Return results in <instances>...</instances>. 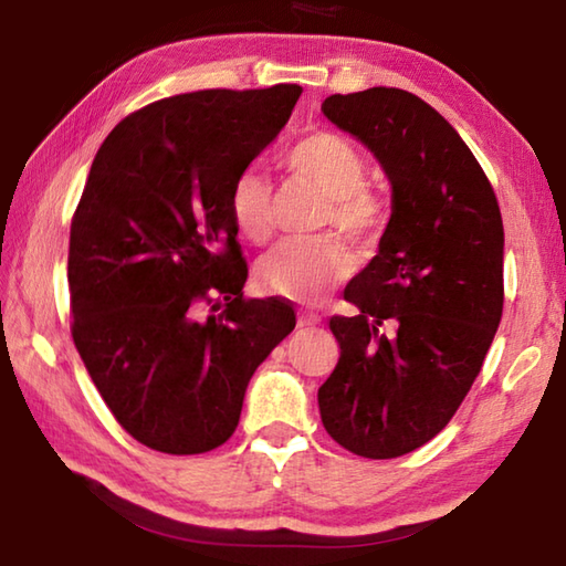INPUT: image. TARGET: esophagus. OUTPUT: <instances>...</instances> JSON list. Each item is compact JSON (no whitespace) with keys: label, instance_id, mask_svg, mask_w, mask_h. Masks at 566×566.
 Returning <instances> with one entry per match:
<instances>
[{"label":"esophagus","instance_id":"34e87169","mask_svg":"<svg viewBox=\"0 0 566 566\" xmlns=\"http://www.w3.org/2000/svg\"><path fill=\"white\" fill-rule=\"evenodd\" d=\"M296 324H300V327H317V324H322V319L312 312H302L300 317H296Z\"/></svg>","mask_w":566,"mask_h":566}]
</instances>
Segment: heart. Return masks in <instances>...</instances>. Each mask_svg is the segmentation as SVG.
Instances as JSON below:
<instances>
[{"label":"heart","instance_id":"obj_1","mask_svg":"<svg viewBox=\"0 0 566 566\" xmlns=\"http://www.w3.org/2000/svg\"><path fill=\"white\" fill-rule=\"evenodd\" d=\"M284 169L324 195L319 229L342 232L354 244L377 242L387 224L385 202L367 187L369 161L352 139L337 132H312L286 149ZM229 217L252 244L270 242L276 227L274 189L262 171L244 169L229 189ZM357 260L337 237L290 239L256 266L262 290L296 302H317L349 280Z\"/></svg>","mask_w":566,"mask_h":566}]
</instances>
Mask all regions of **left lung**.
Instances as JSON below:
<instances>
[{"label":"left lung","mask_w":566,"mask_h":566,"mask_svg":"<svg viewBox=\"0 0 566 566\" xmlns=\"http://www.w3.org/2000/svg\"><path fill=\"white\" fill-rule=\"evenodd\" d=\"M322 112L391 181L379 254L344 290L359 312L329 319L322 424L352 454L395 459L442 432L482 369L504 306L502 214L472 149L417 94H332Z\"/></svg>","instance_id":"1"}]
</instances>
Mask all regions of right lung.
<instances>
[{
	"instance_id": "obj_1",
	"label": "right lung",
	"mask_w": 566,
	"mask_h": 566,
	"mask_svg": "<svg viewBox=\"0 0 566 566\" xmlns=\"http://www.w3.org/2000/svg\"><path fill=\"white\" fill-rule=\"evenodd\" d=\"M300 94L274 84L151 102L92 161L70 232L72 339L124 432L157 452L224 444L254 369L296 324L284 300L244 296L229 189Z\"/></svg>"
}]
</instances>
